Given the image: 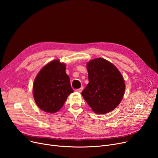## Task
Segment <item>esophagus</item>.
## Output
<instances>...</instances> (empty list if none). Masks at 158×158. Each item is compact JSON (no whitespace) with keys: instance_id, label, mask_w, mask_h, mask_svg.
I'll return each mask as SVG.
<instances>
[{"instance_id":"esophagus-1","label":"esophagus","mask_w":158,"mask_h":158,"mask_svg":"<svg viewBox=\"0 0 158 158\" xmlns=\"http://www.w3.org/2000/svg\"><path fill=\"white\" fill-rule=\"evenodd\" d=\"M83 87H81V88H80L76 89V90H75V91H76V92H79V93H81V92H82V90H83Z\"/></svg>"}]
</instances>
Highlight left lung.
<instances>
[{
  "label": "left lung",
  "instance_id": "obj_1",
  "mask_svg": "<svg viewBox=\"0 0 158 158\" xmlns=\"http://www.w3.org/2000/svg\"><path fill=\"white\" fill-rule=\"evenodd\" d=\"M89 83L81 94L92 110L104 114L113 110L121 101L125 81L112 63L102 58L87 63Z\"/></svg>",
  "mask_w": 158,
  "mask_h": 158
}]
</instances>
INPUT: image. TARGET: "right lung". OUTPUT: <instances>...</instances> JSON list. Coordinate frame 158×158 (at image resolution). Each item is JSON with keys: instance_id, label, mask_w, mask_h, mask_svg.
<instances>
[{"instance_id": "right-lung-1", "label": "right lung", "mask_w": 158, "mask_h": 158, "mask_svg": "<svg viewBox=\"0 0 158 158\" xmlns=\"http://www.w3.org/2000/svg\"><path fill=\"white\" fill-rule=\"evenodd\" d=\"M72 92L66 64L58 59L45 65L33 82L34 99L39 108L48 113L59 111Z\"/></svg>"}]
</instances>
